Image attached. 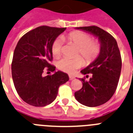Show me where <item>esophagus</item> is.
Returning a JSON list of instances; mask_svg holds the SVG:
<instances>
[{
    "label": "esophagus",
    "instance_id": "obj_1",
    "mask_svg": "<svg viewBox=\"0 0 133 133\" xmlns=\"http://www.w3.org/2000/svg\"><path fill=\"white\" fill-rule=\"evenodd\" d=\"M69 79H70V80H72V79H74V78H75V77H74V76H73V75H69Z\"/></svg>",
    "mask_w": 133,
    "mask_h": 133
}]
</instances>
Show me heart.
<instances>
[{"label": "heart", "instance_id": "heart-1", "mask_svg": "<svg viewBox=\"0 0 133 133\" xmlns=\"http://www.w3.org/2000/svg\"><path fill=\"white\" fill-rule=\"evenodd\" d=\"M63 39L69 43L74 44L78 48L77 55L80 54L84 59L86 64H90L95 60L99 55L101 46L97 41L91 40L89 34L82 32H72L63 36ZM63 42L61 38H58L54 42L52 51L54 56L59 57L62 53ZM83 65V61L79 56L74 58H64L58 62V68L62 71L72 74L75 69Z\"/></svg>", "mask_w": 133, "mask_h": 133}]
</instances>
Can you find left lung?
Returning <instances> with one entry per match:
<instances>
[{
	"label": "left lung",
	"instance_id": "1",
	"mask_svg": "<svg viewBox=\"0 0 133 133\" xmlns=\"http://www.w3.org/2000/svg\"><path fill=\"white\" fill-rule=\"evenodd\" d=\"M88 32L98 38L101 50L96 59L81 71L83 75L91 74V77L83 81V87L75 92L79 103L87 107H97L109 100L117 89L122 67L119 49L116 40L109 33L97 26L75 28Z\"/></svg>",
	"mask_w": 133,
	"mask_h": 133
}]
</instances>
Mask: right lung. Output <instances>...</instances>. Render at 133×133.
Returning <instances> with one entry per match:
<instances>
[{
  "instance_id": "1",
  "label": "right lung",
  "mask_w": 133,
  "mask_h": 133,
  "mask_svg": "<svg viewBox=\"0 0 133 133\" xmlns=\"http://www.w3.org/2000/svg\"><path fill=\"white\" fill-rule=\"evenodd\" d=\"M66 28L39 26L20 38L14 50L12 77L21 99L29 105L44 107L53 102L61 85L69 80L67 74L56 71L50 62L53 58L54 42ZM55 74L43 76L44 68Z\"/></svg>"
}]
</instances>
